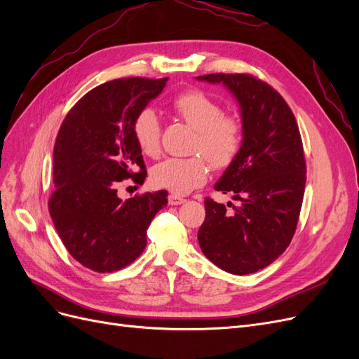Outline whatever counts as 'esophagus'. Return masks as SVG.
<instances>
[{
	"instance_id": "obj_1",
	"label": "esophagus",
	"mask_w": 359,
	"mask_h": 359,
	"mask_svg": "<svg viewBox=\"0 0 359 359\" xmlns=\"http://www.w3.org/2000/svg\"><path fill=\"white\" fill-rule=\"evenodd\" d=\"M168 201H169V205H181V203L186 202V199L178 196V194H169Z\"/></svg>"
}]
</instances>
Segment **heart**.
<instances>
[{
	"label": "heart",
	"mask_w": 359,
	"mask_h": 359,
	"mask_svg": "<svg viewBox=\"0 0 359 359\" xmlns=\"http://www.w3.org/2000/svg\"><path fill=\"white\" fill-rule=\"evenodd\" d=\"M177 119L196 130L190 157H169L151 169V182L175 194H187L206 182L210 165L224 170L233 165L243 148L244 124L233 114L199 90L178 94L172 102ZM132 132L140 153L158 157L161 153V121L153 109L140 111L133 119Z\"/></svg>",
	"instance_id": "b5f03b06"
}]
</instances>
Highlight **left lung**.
<instances>
[{"mask_svg":"<svg viewBox=\"0 0 359 359\" xmlns=\"http://www.w3.org/2000/svg\"><path fill=\"white\" fill-rule=\"evenodd\" d=\"M198 79L224 83L241 106L244 124L240 154L214 186L241 203L229 212L205 198L199 245L227 273L252 274L273 264L297 231L307 180L299 128L280 93L253 74L211 73Z\"/></svg>","mask_w":359,"mask_h":359,"instance_id":"left-lung-1","label":"left lung"}]
</instances>
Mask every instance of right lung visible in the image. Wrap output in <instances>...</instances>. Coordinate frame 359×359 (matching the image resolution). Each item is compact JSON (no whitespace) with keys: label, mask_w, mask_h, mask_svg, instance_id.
I'll list each match as a JSON object with an SVG mask.
<instances>
[{"label":"right lung","mask_w":359,"mask_h":359,"mask_svg":"<svg viewBox=\"0 0 359 359\" xmlns=\"http://www.w3.org/2000/svg\"><path fill=\"white\" fill-rule=\"evenodd\" d=\"M166 82L139 76L104 82L78 100L60 127L49 214L72 257L95 273H114L136 260L151 222L168 203L166 190L127 201L116 194L123 180L144 184L147 169L132 124Z\"/></svg>","instance_id":"right-lung-1"}]
</instances>
